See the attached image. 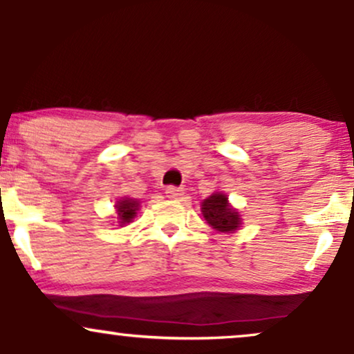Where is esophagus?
<instances>
[{
    "instance_id": "esophagus-1",
    "label": "esophagus",
    "mask_w": 354,
    "mask_h": 354,
    "mask_svg": "<svg viewBox=\"0 0 354 354\" xmlns=\"http://www.w3.org/2000/svg\"><path fill=\"white\" fill-rule=\"evenodd\" d=\"M183 194H185V189L176 188V186H168V188H166V196H168L169 200H181Z\"/></svg>"
}]
</instances>
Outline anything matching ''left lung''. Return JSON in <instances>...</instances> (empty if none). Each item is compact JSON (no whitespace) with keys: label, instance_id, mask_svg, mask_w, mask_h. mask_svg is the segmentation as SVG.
Returning a JSON list of instances; mask_svg holds the SVG:
<instances>
[{"label":"left lung","instance_id":"1","mask_svg":"<svg viewBox=\"0 0 354 354\" xmlns=\"http://www.w3.org/2000/svg\"><path fill=\"white\" fill-rule=\"evenodd\" d=\"M201 211L206 223L221 233H233L241 225L239 213L230 205L225 193H213L209 198H206L201 203Z\"/></svg>","mask_w":354,"mask_h":354}]
</instances>
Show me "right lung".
<instances>
[{"mask_svg":"<svg viewBox=\"0 0 354 354\" xmlns=\"http://www.w3.org/2000/svg\"><path fill=\"white\" fill-rule=\"evenodd\" d=\"M115 208L118 218H120V223L121 225H126V223H131L133 218L136 216V211L140 209V201L133 200V198H121L116 203Z\"/></svg>","mask_w":354,"mask_h":354,"instance_id":"add662e5","label":"right lung"}]
</instances>
